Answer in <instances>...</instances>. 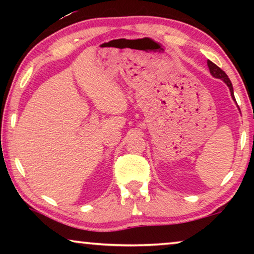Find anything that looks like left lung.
<instances>
[{
    "label": "left lung",
    "mask_w": 254,
    "mask_h": 254,
    "mask_svg": "<svg viewBox=\"0 0 254 254\" xmlns=\"http://www.w3.org/2000/svg\"><path fill=\"white\" fill-rule=\"evenodd\" d=\"M207 64H208V68H209V71H210L211 76H213V77H215V78H220V79H222V81H223V82L225 83V84L228 85L229 90H230V93H231L232 99H234L235 102H236L235 96H234V88H232V84H231L230 79H229V77H228V75L225 74V72H224L223 70H222V69H221L220 67H217L216 64H213V62H211L210 60L207 61Z\"/></svg>",
    "instance_id": "left-lung-1"
}]
</instances>
